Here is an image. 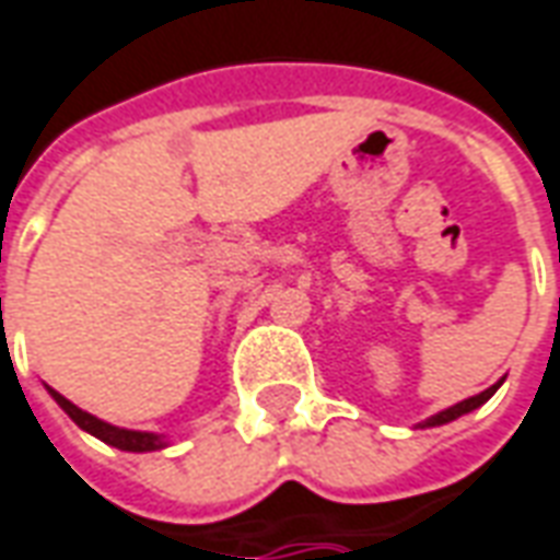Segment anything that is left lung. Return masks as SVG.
Wrapping results in <instances>:
<instances>
[{
  "instance_id": "8db88e82",
  "label": "left lung",
  "mask_w": 560,
  "mask_h": 560,
  "mask_svg": "<svg viewBox=\"0 0 560 560\" xmlns=\"http://www.w3.org/2000/svg\"><path fill=\"white\" fill-rule=\"evenodd\" d=\"M500 388V382L498 385H491L488 390H482V394H476V397H467V400H460L455 402V406H448V409H443V412H436L433 418H428L424 421V428H440V424H448V421H455V418L460 416H467V412H472V409H479L485 400H491L494 397V390Z\"/></svg>"
}]
</instances>
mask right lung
I'll return each instance as SVG.
<instances>
[{"instance_id":"add662e5","label":"right lung","mask_w":560,"mask_h":560,"mask_svg":"<svg viewBox=\"0 0 560 560\" xmlns=\"http://www.w3.org/2000/svg\"><path fill=\"white\" fill-rule=\"evenodd\" d=\"M48 390H50V397L60 402L62 412L72 418L78 428L93 433V436H96V440H103V443L115 445V448H120V452H158V448H166V440H163V436H158V433L115 428V424H108V421H103V418L90 416V412H84V409H78L75 402L62 397L60 390H54V388H48Z\"/></svg>"}]
</instances>
